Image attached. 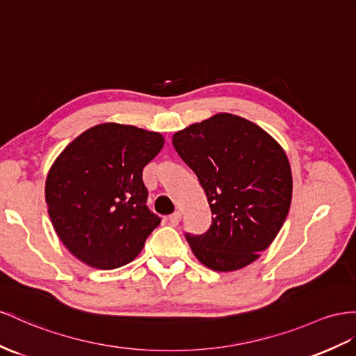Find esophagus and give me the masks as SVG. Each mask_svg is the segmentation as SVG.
Returning <instances> with one entry per match:
<instances>
[{
  "instance_id": "34e87169",
  "label": "esophagus",
  "mask_w": 356,
  "mask_h": 356,
  "mask_svg": "<svg viewBox=\"0 0 356 356\" xmlns=\"http://www.w3.org/2000/svg\"><path fill=\"white\" fill-rule=\"evenodd\" d=\"M180 220H181V213L180 212H175V213H171L168 216V221H170L171 225H177L180 222Z\"/></svg>"
}]
</instances>
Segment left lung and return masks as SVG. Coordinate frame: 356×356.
<instances>
[{
  "label": "left lung",
  "instance_id": "left-lung-1",
  "mask_svg": "<svg viewBox=\"0 0 356 356\" xmlns=\"http://www.w3.org/2000/svg\"><path fill=\"white\" fill-rule=\"evenodd\" d=\"M172 145L197 175L213 215L204 234H185L194 256L218 272L248 266L289 213L293 180L284 150L260 126L229 113L176 132Z\"/></svg>",
  "mask_w": 356,
  "mask_h": 356
}]
</instances>
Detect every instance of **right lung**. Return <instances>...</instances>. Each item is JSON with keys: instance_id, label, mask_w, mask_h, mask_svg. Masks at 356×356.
<instances>
[{"instance_id": "add662e5", "label": "right lung", "mask_w": 356, "mask_h": 356, "mask_svg": "<svg viewBox=\"0 0 356 356\" xmlns=\"http://www.w3.org/2000/svg\"><path fill=\"white\" fill-rule=\"evenodd\" d=\"M163 136L102 123L72 141L54 161L44 185L54 230L76 259L96 269L127 265L161 218L145 206L143 168Z\"/></svg>"}]
</instances>
